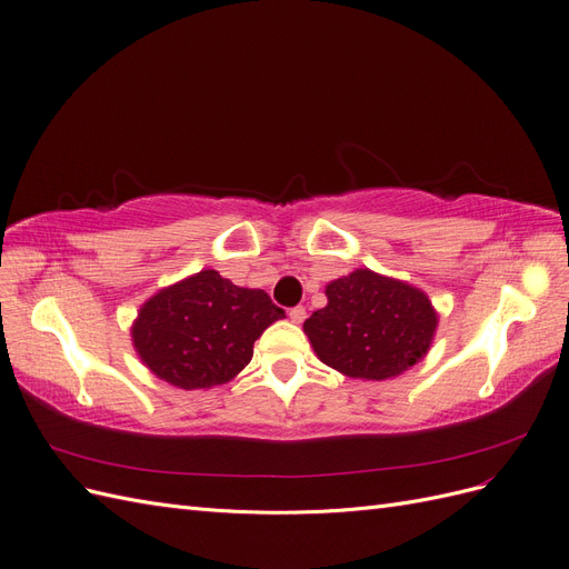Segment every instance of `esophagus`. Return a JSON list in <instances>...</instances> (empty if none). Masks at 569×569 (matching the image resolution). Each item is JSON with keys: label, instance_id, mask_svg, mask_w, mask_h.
Wrapping results in <instances>:
<instances>
[{"label": "esophagus", "instance_id": "34e87169", "mask_svg": "<svg viewBox=\"0 0 569 569\" xmlns=\"http://www.w3.org/2000/svg\"><path fill=\"white\" fill-rule=\"evenodd\" d=\"M289 320L295 322V325H301V322L306 320V308H303V306L291 308V311H289Z\"/></svg>", "mask_w": 569, "mask_h": 569}]
</instances>
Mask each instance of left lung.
Masks as SVG:
<instances>
[{"mask_svg":"<svg viewBox=\"0 0 569 569\" xmlns=\"http://www.w3.org/2000/svg\"><path fill=\"white\" fill-rule=\"evenodd\" d=\"M325 297L303 332L322 363L341 375L391 380L432 347L439 313L420 287L358 268L327 284Z\"/></svg>","mask_w":569,"mask_h":569,"instance_id":"1","label":"left lung"}]
</instances>
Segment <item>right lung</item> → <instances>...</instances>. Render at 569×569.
<instances>
[{"label": "right lung", "mask_w": 569, "mask_h": 569, "mask_svg": "<svg viewBox=\"0 0 569 569\" xmlns=\"http://www.w3.org/2000/svg\"><path fill=\"white\" fill-rule=\"evenodd\" d=\"M282 318L263 289L237 287L206 268L149 297L130 337L159 380L184 391L213 389L249 366L253 341Z\"/></svg>", "instance_id": "obj_1"}]
</instances>
